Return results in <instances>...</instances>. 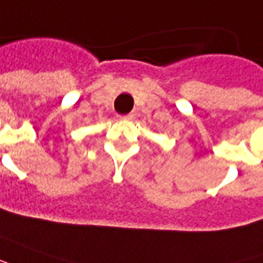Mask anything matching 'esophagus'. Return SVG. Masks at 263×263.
Returning <instances> with one entry per match:
<instances>
[{
	"mask_svg": "<svg viewBox=\"0 0 263 263\" xmlns=\"http://www.w3.org/2000/svg\"><path fill=\"white\" fill-rule=\"evenodd\" d=\"M134 118V114H128V115H124V117H119V119H124V121H131Z\"/></svg>",
	"mask_w": 263,
	"mask_h": 263,
	"instance_id": "1",
	"label": "esophagus"
}]
</instances>
